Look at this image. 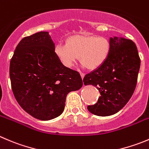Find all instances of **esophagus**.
<instances>
[{
	"instance_id": "34e87169",
	"label": "esophagus",
	"mask_w": 149,
	"mask_h": 149,
	"mask_svg": "<svg viewBox=\"0 0 149 149\" xmlns=\"http://www.w3.org/2000/svg\"><path fill=\"white\" fill-rule=\"evenodd\" d=\"M80 75H81V79H84V73H80Z\"/></svg>"
}]
</instances>
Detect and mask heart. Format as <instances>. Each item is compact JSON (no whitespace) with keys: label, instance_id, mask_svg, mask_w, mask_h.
<instances>
[{"label":"heart","instance_id":"1","mask_svg":"<svg viewBox=\"0 0 149 149\" xmlns=\"http://www.w3.org/2000/svg\"><path fill=\"white\" fill-rule=\"evenodd\" d=\"M111 44L103 36H73L66 40L65 44H58L54 52L63 65L70 68L78 57L82 65L89 70L100 67L108 58Z\"/></svg>","mask_w":149,"mask_h":149}]
</instances>
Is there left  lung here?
Returning <instances> with one entry per match:
<instances>
[{"mask_svg": "<svg viewBox=\"0 0 149 149\" xmlns=\"http://www.w3.org/2000/svg\"><path fill=\"white\" fill-rule=\"evenodd\" d=\"M111 51L105 63L84 76V85L92 84L100 92L97 103L88 111L108 116L120 111L132 97L138 80L141 60L136 45L122 37L110 38Z\"/></svg>", "mask_w": 149, "mask_h": 149, "instance_id": "left-lung-1", "label": "left lung"}]
</instances>
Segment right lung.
Wrapping results in <instances>:
<instances>
[{
	"label": "right lung",
	"instance_id": "1",
	"mask_svg": "<svg viewBox=\"0 0 149 149\" xmlns=\"http://www.w3.org/2000/svg\"><path fill=\"white\" fill-rule=\"evenodd\" d=\"M54 49L49 32H38L20 41L10 62L16 100L27 113L43 121L61 115L68 94L83 85L79 72L63 65Z\"/></svg>",
	"mask_w": 149,
	"mask_h": 149
}]
</instances>
